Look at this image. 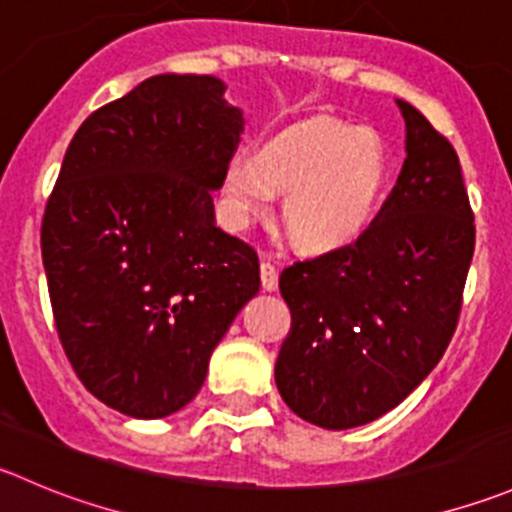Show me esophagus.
Wrapping results in <instances>:
<instances>
[{"mask_svg":"<svg viewBox=\"0 0 512 512\" xmlns=\"http://www.w3.org/2000/svg\"><path fill=\"white\" fill-rule=\"evenodd\" d=\"M260 280H262V287H265L267 292L277 290V270L270 260L260 262Z\"/></svg>","mask_w":512,"mask_h":512,"instance_id":"obj_1","label":"esophagus"}]
</instances>
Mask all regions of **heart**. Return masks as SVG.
<instances>
[{
	"mask_svg": "<svg viewBox=\"0 0 512 512\" xmlns=\"http://www.w3.org/2000/svg\"><path fill=\"white\" fill-rule=\"evenodd\" d=\"M390 175L380 137L342 122H312L275 137L262 152L237 150L220 180V215L235 230L287 192L282 220L305 250L347 245L370 222Z\"/></svg>",
	"mask_w": 512,
	"mask_h": 512,
	"instance_id": "1",
	"label": "heart"
}]
</instances>
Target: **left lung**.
I'll return each instance as SVG.
<instances>
[{
  "label": "left lung",
  "instance_id": "8db88e82",
  "mask_svg": "<svg viewBox=\"0 0 512 512\" xmlns=\"http://www.w3.org/2000/svg\"><path fill=\"white\" fill-rule=\"evenodd\" d=\"M398 107L408 157L375 220L280 275L292 325L277 390L292 413L327 430L403 403L448 350L463 307L475 222L458 152L413 104Z\"/></svg>",
  "mask_w": 512,
  "mask_h": 512
}]
</instances>
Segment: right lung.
Listing matches in <instances>:
<instances>
[{
  "mask_svg": "<svg viewBox=\"0 0 512 512\" xmlns=\"http://www.w3.org/2000/svg\"><path fill=\"white\" fill-rule=\"evenodd\" d=\"M210 74H157L89 114L42 220L59 342L84 388L130 418L185 408L260 290L255 247L215 225L242 112Z\"/></svg>",
  "mask_w": 512,
  "mask_h": 512,
  "instance_id": "1",
  "label": "right lung"
}]
</instances>
